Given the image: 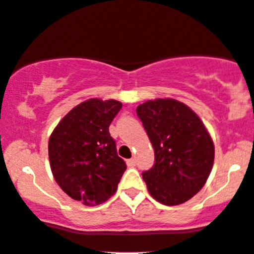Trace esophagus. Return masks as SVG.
<instances>
[{"mask_svg": "<svg viewBox=\"0 0 254 254\" xmlns=\"http://www.w3.org/2000/svg\"><path fill=\"white\" fill-rule=\"evenodd\" d=\"M127 167H134L136 164V161H135V158H130V159H127Z\"/></svg>", "mask_w": 254, "mask_h": 254, "instance_id": "34e87169", "label": "esophagus"}]
</instances>
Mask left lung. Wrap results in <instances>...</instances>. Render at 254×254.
I'll list each match as a JSON object with an SVG mask.
<instances>
[{
	"mask_svg": "<svg viewBox=\"0 0 254 254\" xmlns=\"http://www.w3.org/2000/svg\"><path fill=\"white\" fill-rule=\"evenodd\" d=\"M153 145L155 163L143 172L153 198L168 206L184 204L206 184L215 147L201 119L184 102L148 100L136 107Z\"/></svg>",
	"mask_w": 254,
	"mask_h": 254,
	"instance_id": "8db88e82",
	"label": "left lung"
}]
</instances>
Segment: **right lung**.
<instances>
[{
    "label": "right lung",
    "instance_id": "add662e5",
    "mask_svg": "<svg viewBox=\"0 0 254 254\" xmlns=\"http://www.w3.org/2000/svg\"><path fill=\"white\" fill-rule=\"evenodd\" d=\"M122 107L116 100H86L50 134L48 152L54 180L69 197L87 206L109 200L127 170L109 132Z\"/></svg>",
    "mask_w": 254,
    "mask_h": 254
}]
</instances>
